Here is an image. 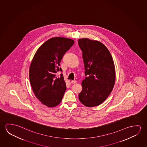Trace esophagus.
Returning a JSON list of instances; mask_svg holds the SVG:
<instances>
[{
	"label": "esophagus",
	"instance_id": "34e87169",
	"mask_svg": "<svg viewBox=\"0 0 147 147\" xmlns=\"http://www.w3.org/2000/svg\"><path fill=\"white\" fill-rule=\"evenodd\" d=\"M71 83L73 84H76L77 83V81H76V80H72L71 81Z\"/></svg>",
	"mask_w": 147,
	"mask_h": 147
}]
</instances>
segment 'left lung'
Returning <instances> with one entry per match:
<instances>
[{"instance_id":"left-lung-1","label":"left lung","mask_w":147,"mask_h":147,"mask_svg":"<svg viewBox=\"0 0 147 147\" xmlns=\"http://www.w3.org/2000/svg\"><path fill=\"white\" fill-rule=\"evenodd\" d=\"M78 45L82 51L86 76L79 99L87 107L98 106L107 99L115 85L113 59L106 46L99 41L80 38Z\"/></svg>"}]
</instances>
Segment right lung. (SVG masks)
<instances>
[{"instance_id":"1","label":"right lung","mask_w":147,"mask_h":147,"mask_svg":"<svg viewBox=\"0 0 147 147\" xmlns=\"http://www.w3.org/2000/svg\"><path fill=\"white\" fill-rule=\"evenodd\" d=\"M70 38L55 37L50 38L40 47L30 65L29 76L32 89L43 104L53 107L59 105L66 90L65 82L61 74L60 62L65 52L74 44Z\"/></svg>"}]
</instances>
